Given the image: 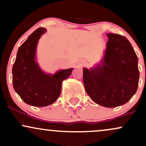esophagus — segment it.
<instances>
[{
  "label": "esophagus",
  "instance_id": "1",
  "mask_svg": "<svg viewBox=\"0 0 146 146\" xmlns=\"http://www.w3.org/2000/svg\"><path fill=\"white\" fill-rule=\"evenodd\" d=\"M85 64H86V63H85V62H82L81 63V65H84Z\"/></svg>",
  "mask_w": 146,
  "mask_h": 146
}]
</instances>
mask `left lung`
I'll list each match as a JSON object with an SVG mask.
<instances>
[{
  "label": "left lung",
  "mask_w": 146,
  "mask_h": 146,
  "mask_svg": "<svg viewBox=\"0 0 146 146\" xmlns=\"http://www.w3.org/2000/svg\"><path fill=\"white\" fill-rule=\"evenodd\" d=\"M105 55L100 64L84 68L83 80L87 94L93 102L108 108L127 103L138 88V58L126 38L107 33Z\"/></svg>",
  "instance_id": "1"
}]
</instances>
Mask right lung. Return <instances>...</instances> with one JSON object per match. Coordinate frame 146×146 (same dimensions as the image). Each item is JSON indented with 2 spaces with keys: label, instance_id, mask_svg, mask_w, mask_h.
<instances>
[{
  "label": "right lung",
  "instance_id": "right-lung-1",
  "mask_svg": "<svg viewBox=\"0 0 146 146\" xmlns=\"http://www.w3.org/2000/svg\"><path fill=\"white\" fill-rule=\"evenodd\" d=\"M46 29L33 31L20 46L12 68L15 91L29 105L43 107L54 103L61 93L62 83L71 74L73 68L60 70L56 74H46L36 60V46Z\"/></svg>",
  "mask_w": 146,
  "mask_h": 146
}]
</instances>
